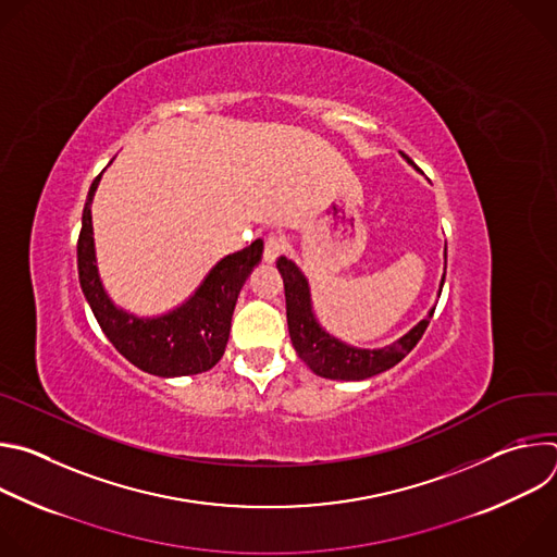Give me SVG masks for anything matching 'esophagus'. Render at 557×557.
Instances as JSON below:
<instances>
[{
	"instance_id": "esophagus-1",
	"label": "esophagus",
	"mask_w": 557,
	"mask_h": 557,
	"mask_svg": "<svg viewBox=\"0 0 557 557\" xmlns=\"http://www.w3.org/2000/svg\"><path fill=\"white\" fill-rule=\"evenodd\" d=\"M282 251H284L282 237H280V235H275V233L267 235V240H264V262L273 264V262L282 256Z\"/></svg>"
}]
</instances>
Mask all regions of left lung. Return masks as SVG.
<instances>
[{
    "label": "left lung",
    "instance_id": "obj_1",
    "mask_svg": "<svg viewBox=\"0 0 557 557\" xmlns=\"http://www.w3.org/2000/svg\"><path fill=\"white\" fill-rule=\"evenodd\" d=\"M410 163V161H408ZM445 262H447V247H445ZM277 271L284 280V295H286V320H288V335L293 342V348L297 350L299 359L314 372L324 379H337V381H363L374 374H381L399 363L423 337L434 308L428 312L425 320H421L410 333H406L401 339H396L389 346L383 348H355L331 333H326L317 317L312 312V299H310V286L299 267L288 260H277ZM445 284V273L441 277L438 297Z\"/></svg>",
    "mask_w": 557,
    "mask_h": 557
}]
</instances>
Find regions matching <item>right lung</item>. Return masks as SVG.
<instances>
[{
	"label": "right lung",
	"mask_w": 557,
	"mask_h": 557,
	"mask_svg": "<svg viewBox=\"0 0 557 557\" xmlns=\"http://www.w3.org/2000/svg\"><path fill=\"white\" fill-rule=\"evenodd\" d=\"M101 174L90 185L76 243L78 282L101 331L143 372L170 379L211 370L224 355L237 295L262 260L264 243L256 240L251 247L222 258L196 293L174 310L158 317H136L110 299L97 267L92 198Z\"/></svg>",
	"instance_id": "add662e5"
}]
</instances>
